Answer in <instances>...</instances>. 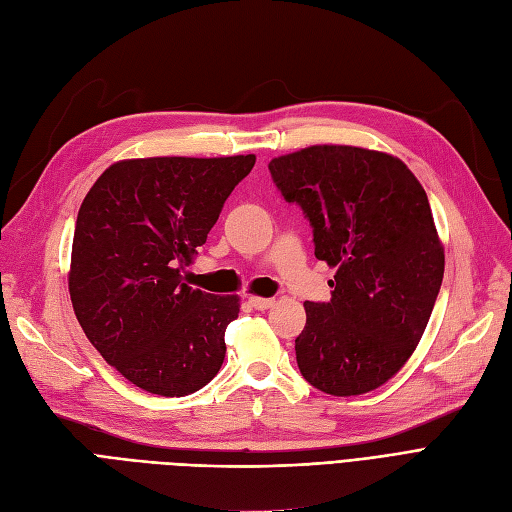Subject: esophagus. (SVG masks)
Listing matches in <instances>:
<instances>
[{"label": "esophagus", "instance_id": "1", "mask_svg": "<svg viewBox=\"0 0 512 512\" xmlns=\"http://www.w3.org/2000/svg\"><path fill=\"white\" fill-rule=\"evenodd\" d=\"M247 301H250V305L254 309H260V312H265V309L273 307V303H275V299H267V297H250Z\"/></svg>", "mask_w": 512, "mask_h": 512}]
</instances>
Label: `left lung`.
Instances as JSON below:
<instances>
[{
	"instance_id": "left-lung-1",
	"label": "left lung",
	"mask_w": 512,
	"mask_h": 512,
	"mask_svg": "<svg viewBox=\"0 0 512 512\" xmlns=\"http://www.w3.org/2000/svg\"><path fill=\"white\" fill-rule=\"evenodd\" d=\"M288 203L335 269L329 303H305L294 339L303 378L335 397L389 382L421 342L444 275V247L423 185L391 153L312 145L269 162Z\"/></svg>"
}]
</instances>
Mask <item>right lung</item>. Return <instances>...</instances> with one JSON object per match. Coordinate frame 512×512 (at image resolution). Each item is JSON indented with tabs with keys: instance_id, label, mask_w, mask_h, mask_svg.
<instances>
[{
	"instance_id": "obj_1",
	"label": "right lung",
	"mask_w": 512,
	"mask_h": 512,
	"mask_svg": "<svg viewBox=\"0 0 512 512\" xmlns=\"http://www.w3.org/2000/svg\"><path fill=\"white\" fill-rule=\"evenodd\" d=\"M256 156L136 158L108 166L76 218L68 288L102 359L138 389L183 397L218 374L237 294L183 282Z\"/></svg>"
}]
</instances>
